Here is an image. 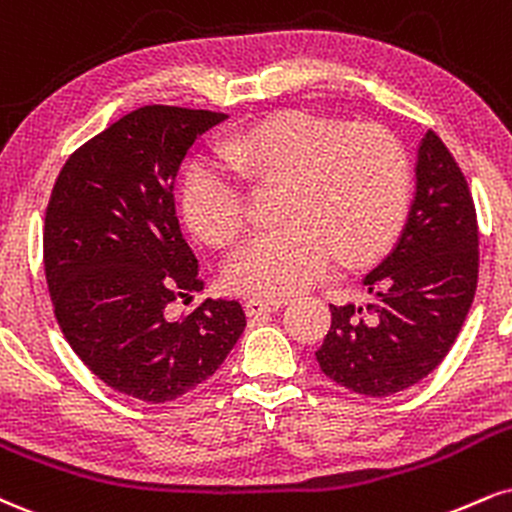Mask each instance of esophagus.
Returning a JSON list of instances; mask_svg holds the SVG:
<instances>
[{"label":"esophagus","mask_w":512,"mask_h":512,"mask_svg":"<svg viewBox=\"0 0 512 512\" xmlns=\"http://www.w3.org/2000/svg\"><path fill=\"white\" fill-rule=\"evenodd\" d=\"M283 305H286V300L250 298L248 303H245V312H248L250 317H260V315H267V312H276V310H281Z\"/></svg>","instance_id":"34e87169"}]
</instances>
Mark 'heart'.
Here are the masks:
<instances>
[{"mask_svg":"<svg viewBox=\"0 0 512 512\" xmlns=\"http://www.w3.org/2000/svg\"><path fill=\"white\" fill-rule=\"evenodd\" d=\"M224 162L197 164L183 212L197 236L229 245L245 229L243 176L283 186V229L245 240L224 267L233 293L283 300L322 279L334 257L357 262L384 248L410 207L408 152L377 123L343 126L310 112L255 123L224 145Z\"/></svg>","mask_w":512,"mask_h":512,"instance_id":"obj_1","label":"heart"}]
</instances>
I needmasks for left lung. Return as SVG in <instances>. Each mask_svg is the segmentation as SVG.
<instances>
[{
	"mask_svg": "<svg viewBox=\"0 0 512 512\" xmlns=\"http://www.w3.org/2000/svg\"><path fill=\"white\" fill-rule=\"evenodd\" d=\"M415 197L389 255L362 279L365 305H329L322 372L362 396L410 389L441 365L477 291L479 231L467 181L434 131L417 147Z\"/></svg>",
	"mask_w": 512,
	"mask_h": 512,
	"instance_id": "obj_1",
	"label": "left lung"
}]
</instances>
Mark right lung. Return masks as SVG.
I'll use <instances>...</instances> for the list:
<instances>
[{
  "mask_svg": "<svg viewBox=\"0 0 512 512\" xmlns=\"http://www.w3.org/2000/svg\"><path fill=\"white\" fill-rule=\"evenodd\" d=\"M229 116L152 104L66 159L45 214L54 315L85 367L114 391L166 403L212 377L245 329L238 300L176 298L205 288L174 207L190 145Z\"/></svg>",
  "mask_w": 512,
  "mask_h": 512,
  "instance_id": "1",
  "label": "right lung"
}]
</instances>
